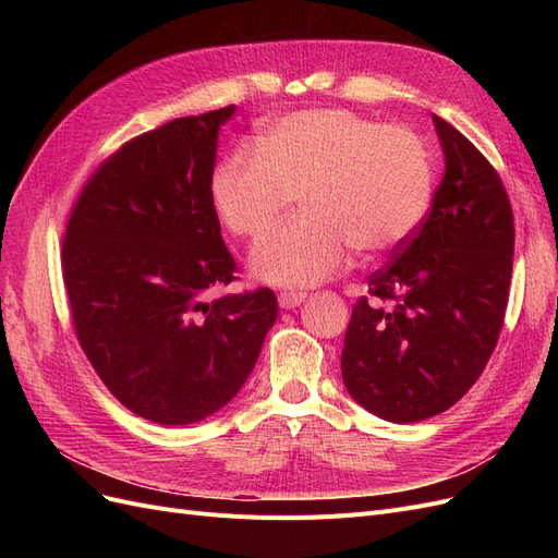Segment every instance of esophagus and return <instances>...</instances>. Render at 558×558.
Here are the masks:
<instances>
[{"instance_id":"34e87169","label":"esophagus","mask_w":558,"mask_h":558,"mask_svg":"<svg viewBox=\"0 0 558 558\" xmlns=\"http://www.w3.org/2000/svg\"><path fill=\"white\" fill-rule=\"evenodd\" d=\"M305 293L302 291H281L279 293V305L283 307V310H293V307H298V305H302V302H305Z\"/></svg>"}]
</instances>
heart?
<instances>
[{
    "mask_svg": "<svg viewBox=\"0 0 558 558\" xmlns=\"http://www.w3.org/2000/svg\"><path fill=\"white\" fill-rule=\"evenodd\" d=\"M302 197L305 216L251 251L253 275L314 286L344 267L351 246L367 258L408 244L433 197V165L416 134L349 109L277 118L251 148L214 167L209 202L232 238L258 240Z\"/></svg>",
    "mask_w": 558,
    "mask_h": 558,
    "instance_id": "1",
    "label": "heart"
}]
</instances>
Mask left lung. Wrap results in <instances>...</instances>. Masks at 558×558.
<instances>
[{"instance_id": "8db88e82", "label": "left lung", "mask_w": 558, "mask_h": 558, "mask_svg": "<svg viewBox=\"0 0 558 558\" xmlns=\"http://www.w3.org/2000/svg\"><path fill=\"white\" fill-rule=\"evenodd\" d=\"M445 177L414 238L369 275L342 349L347 391L412 424L449 410L498 344L512 279L514 216L496 167L433 116Z\"/></svg>"}]
</instances>
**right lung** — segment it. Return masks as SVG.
Masks as SVG:
<instances>
[{
  "label": "right lung",
  "mask_w": 558,
  "mask_h": 558,
  "mask_svg": "<svg viewBox=\"0 0 558 558\" xmlns=\"http://www.w3.org/2000/svg\"><path fill=\"white\" fill-rule=\"evenodd\" d=\"M234 107L125 142L83 185L62 240L76 340L113 398L189 426L234 398L277 320V295L211 298L238 263L209 202L218 125Z\"/></svg>",
  "instance_id": "add662e5"
}]
</instances>
